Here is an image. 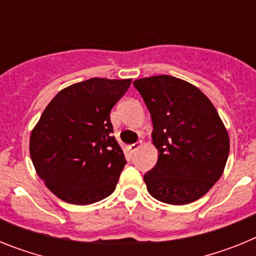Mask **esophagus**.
Listing matches in <instances>:
<instances>
[{"label":"esophagus","mask_w":256,"mask_h":256,"mask_svg":"<svg viewBox=\"0 0 256 256\" xmlns=\"http://www.w3.org/2000/svg\"><path fill=\"white\" fill-rule=\"evenodd\" d=\"M142 144H144V142H142V141H137V142H136V144H130V151H136L138 148H141Z\"/></svg>","instance_id":"34e87169"}]
</instances>
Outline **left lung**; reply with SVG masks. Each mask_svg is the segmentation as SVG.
Listing matches in <instances>:
<instances>
[{
  "mask_svg": "<svg viewBox=\"0 0 256 256\" xmlns=\"http://www.w3.org/2000/svg\"><path fill=\"white\" fill-rule=\"evenodd\" d=\"M152 120L158 162L144 176L156 200L186 205L206 194L224 170L230 137L216 108L191 83L172 76L133 82Z\"/></svg>",
  "mask_w": 256,
  "mask_h": 256,
  "instance_id": "obj_1",
  "label": "left lung"
}]
</instances>
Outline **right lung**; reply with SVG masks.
Segmentation results:
<instances>
[{"label": "right lung", "mask_w": 256, "mask_h": 256, "mask_svg": "<svg viewBox=\"0 0 256 256\" xmlns=\"http://www.w3.org/2000/svg\"><path fill=\"white\" fill-rule=\"evenodd\" d=\"M132 79L91 78L61 90L32 130L29 152L38 177L65 202L90 205L114 192L126 158L110 112Z\"/></svg>", "instance_id": "right-lung-1"}]
</instances>
